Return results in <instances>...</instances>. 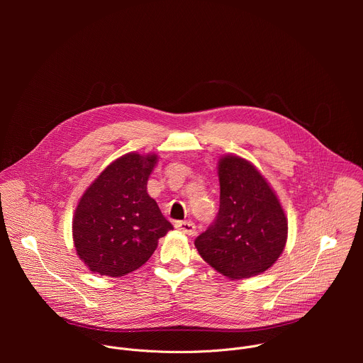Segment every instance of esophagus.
<instances>
[{
    "instance_id": "34e87169",
    "label": "esophagus",
    "mask_w": 363,
    "mask_h": 363,
    "mask_svg": "<svg viewBox=\"0 0 363 363\" xmlns=\"http://www.w3.org/2000/svg\"><path fill=\"white\" fill-rule=\"evenodd\" d=\"M175 228H178L181 233H184L186 235H194L196 227L192 221H177Z\"/></svg>"
}]
</instances>
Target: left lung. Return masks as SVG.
Masks as SVG:
<instances>
[{"instance_id": "obj_1", "label": "left lung", "mask_w": 363, "mask_h": 363, "mask_svg": "<svg viewBox=\"0 0 363 363\" xmlns=\"http://www.w3.org/2000/svg\"><path fill=\"white\" fill-rule=\"evenodd\" d=\"M220 210L199 234L195 247L203 260L231 280L248 279L270 269L287 241L283 206L248 161L225 155L218 161Z\"/></svg>"}]
</instances>
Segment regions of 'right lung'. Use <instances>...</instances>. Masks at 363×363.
Masks as SVG:
<instances>
[{
    "instance_id": "right-lung-1",
    "label": "right lung",
    "mask_w": 363,
    "mask_h": 363,
    "mask_svg": "<svg viewBox=\"0 0 363 363\" xmlns=\"http://www.w3.org/2000/svg\"><path fill=\"white\" fill-rule=\"evenodd\" d=\"M157 155L126 153L86 189L73 217L77 255L93 273L121 277L145 264L172 224L146 191Z\"/></svg>"
}]
</instances>
